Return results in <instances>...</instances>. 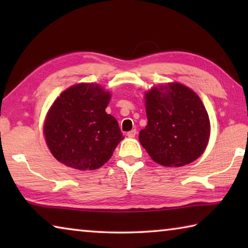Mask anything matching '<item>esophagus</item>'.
I'll return each instance as SVG.
<instances>
[{
  "label": "esophagus",
  "mask_w": 248,
  "mask_h": 248,
  "mask_svg": "<svg viewBox=\"0 0 248 248\" xmlns=\"http://www.w3.org/2000/svg\"><path fill=\"white\" fill-rule=\"evenodd\" d=\"M127 136L129 137V138H134L137 136V130L136 129H132L131 131H129L128 133H127Z\"/></svg>",
  "instance_id": "34e87169"
}]
</instances>
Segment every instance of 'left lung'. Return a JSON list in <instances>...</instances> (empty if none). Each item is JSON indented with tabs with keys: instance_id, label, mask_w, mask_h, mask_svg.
<instances>
[{
	"instance_id": "left-lung-1",
	"label": "left lung",
	"mask_w": 248,
	"mask_h": 248,
	"mask_svg": "<svg viewBox=\"0 0 248 248\" xmlns=\"http://www.w3.org/2000/svg\"><path fill=\"white\" fill-rule=\"evenodd\" d=\"M148 124L139 133L142 146L163 166H184L203 153L210 120L194 91L179 83L154 87L145 94Z\"/></svg>"
}]
</instances>
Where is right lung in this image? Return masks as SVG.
Masks as SVG:
<instances>
[{
    "mask_svg": "<svg viewBox=\"0 0 248 248\" xmlns=\"http://www.w3.org/2000/svg\"><path fill=\"white\" fill-rule=\"evenodd\" d=\"M110 94L95 84H78L54 100L44 132L59 162L79 170L103 166L124 139L115 117L105 109Z\"/></svg>",
    "mask_w": 248,
    "mask_h": 248,
    "instance_id": "right-lung-1",
    "label": "right lung"
}]
</instances>
